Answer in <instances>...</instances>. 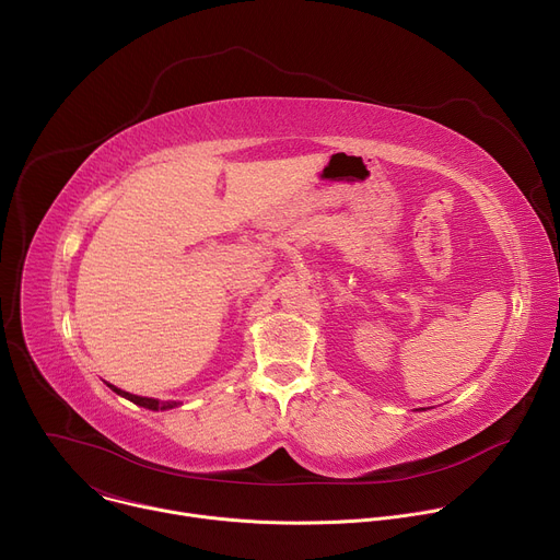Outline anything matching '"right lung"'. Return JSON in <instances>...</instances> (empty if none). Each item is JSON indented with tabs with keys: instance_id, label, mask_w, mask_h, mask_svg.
Masks as SVG:
<instances>
[{
	"instance_id": "obj_1",
	"label": "right lung",
	"mask_w": 560,
	"mask_h": 560,
	"mask_svg": "<svg viewBox=\"0 0 560 560\" xmlns=\"http://www.w3.org/2000/svg\"><path fill=\"white\" fill-rule=\"evenodd\" d=\"M108 387H110L113 392H117V394L126 396V398H128V401H132V404H137V406H143V408H148V410H171V408H177V406H179L177 401H156V398H148V396H137V394L124 392V389H119V387H115V385H110V383H108Z\"/></svg>"
}]
</instances>
